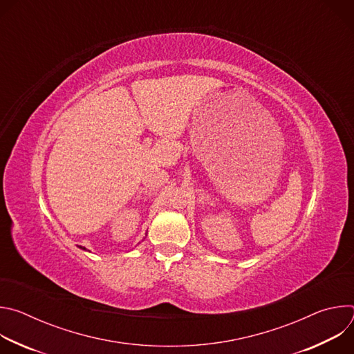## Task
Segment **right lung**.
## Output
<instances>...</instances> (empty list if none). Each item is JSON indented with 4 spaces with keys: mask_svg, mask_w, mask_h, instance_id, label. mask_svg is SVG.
Wrapping results in <instances>:
<instances>
[{
    "mask_svg": "<svg viewBox=\"0 0 354 354\" xmlns=\"http://www.w3.org/2000/svg\"><path fill=\"white\" fill-rule=\"evenodd\" d=\"M78 248H80V249H82V250H86L84 246H80V245H78Z\"/></svg>",
    "mask_w": 354,
    "mask_h": 354,
    "instance_id": "obj_1",
    "label": "right lung"
}]
</instances>
